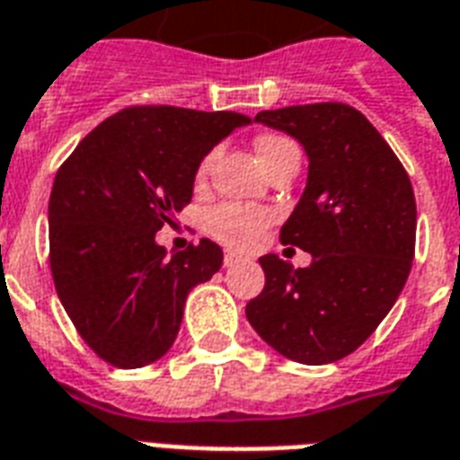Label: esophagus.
Masks as SVG:
<instances>
[{
	"label": "esophagus",
	"mask_w": 460,
	"mask_h": 460,
	"mask_svg": "<svg viewBox=\"0 0 460 460\" xmlns=\"http://www.w3.org/2000/svg\"><path fill=\"white\" fill-rule=\"evenodd\" d=\"M241 261H243V258H241L238 253H231V251H226V253H224V265H226V268H231V265H238Z\"/></svg>",
	"instance_id": "1"
}]
</instances>
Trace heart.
Listing matches in <instances>:
<instances>
[{
    "label": "heart",
    "mask_w": 460,
    "mask_h": 460,
    "mask_svg": "<svg viewBox=\"0 0 460 460\" xmlns=\"http://www.w3.org/2000/svg\"><path fill=\"white\" fill-rule=\"evenodd\" d=\"M289 146H294V142L282 135H262L255 139V152H258L265 168L279 154L287 152ZM217 156H219V149H212V152L205 154V159L199 161L198 181H205L207 173L215 166ZM205 226L212 236L219 238L222 243L231 245V248H251V245L261 241L262 231L268 226V215L262 209H258V207L224 202V205H217L215 209L207 212Z\"/></svg>",
    "instance_id": "1"
}]
</instances>
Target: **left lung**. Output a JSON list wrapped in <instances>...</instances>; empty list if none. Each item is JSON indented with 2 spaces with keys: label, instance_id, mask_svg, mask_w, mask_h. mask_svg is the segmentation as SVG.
<instances>
[{
  "label": "left lung",
  "instance_id": "8db88e82",
  "mask_svg": "<svg viewBox=\"0 0 460 460\" xmlns=\"http://www.w3.org/2000/svg\"><path fill=\"white\" fill-rule=\"evenodd\" d=\"M255 122L292 135L306 152V190L279 241L314 261L294 270L262 255L265 287L245 306L248 323L292 362H338L401 296L415 258V192L394 149L352 105H289Z\"/></svg>",
  "mask_w": 460,
  "mask_h": 460
}]
</instances>
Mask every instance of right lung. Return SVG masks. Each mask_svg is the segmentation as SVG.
<instances>
[{
    "mask_svg": "<svg viewBox=\"0 0 460 460\" xmlns=\"http://www.w3.org/2000/svg\"><path fill=\"white\" fill-rule=\"evenodd\" d=\"M248 122L231 111L132 105L59 166L48 205L52 279L103 362L139 369L166 355L190 289L222 268L209 238L166 255L156 231L190 202L205 154Z\"/></svg>",
    "mask_w": 460,
    "mask_h": 460,
    "instance_id": "obj_1",
    "label": "right lung"
}]
</instances>
